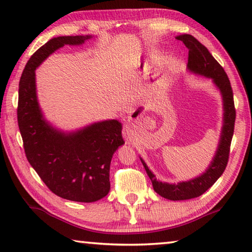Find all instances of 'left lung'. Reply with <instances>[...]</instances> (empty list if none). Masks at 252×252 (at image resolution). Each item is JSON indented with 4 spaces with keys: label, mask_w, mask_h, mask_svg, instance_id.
<instances>
[{
    "label": "left lung",
    "mask_w": 252,
    "mask_h": 252,
    "mask_svg": "<svg viewBox=\"0 0 252 252\" xmlns=\"http://www.w3.org/2000/svg\"><path fill=\"white\" fill-rule=\"evenodd\" d=\"M176 39L182 41L185 47L189 49V71L194 75L212 79L213 85L220 92L222 102H223V121H222L220 139L216 154L205 172L194 179L182 181L179 183L162 182L156 179V176L148 168L143 158H139L145 167L147 175L152 181L154 191L164 199L172 201L189 200L200 196L217 182V180L222 175L226 164H228L230 145L233 136L234 122H236L233 93L224 69L214 59L208 49L193 35L181 34L177 35Z\"/></svg>",
    "instance_id": "8db88e82"
}]
</instances>
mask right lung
<instances>
[{
	"mask_svg": "<svg viewBox=\"0 0 252 252\" xmlns=\"http://www.w3.org/2000/svg\"><path fill=\"white\" fill-rule=\"evenodd\" d=\"M93 35H65L49 40L33 53L19 84L18 123L31 166L56 195L75 202H96L108 194L115 152L125 144L122 123L101 121L63 131L44 118L36 94L35 69L57 51L81 45Z\"/></svg>",
	"mask_w": 252,
	"mask_h": 252,
	"instance_id": "obj_1",
	"label": "right lung"
}]
</instances>
